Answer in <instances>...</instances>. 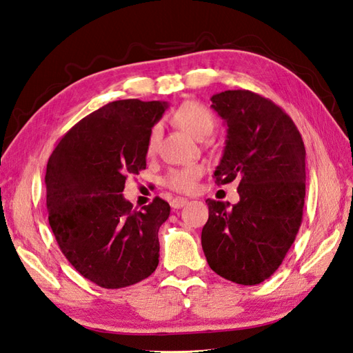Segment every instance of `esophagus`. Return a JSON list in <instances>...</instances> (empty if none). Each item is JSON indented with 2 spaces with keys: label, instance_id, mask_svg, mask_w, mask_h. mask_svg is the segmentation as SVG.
Returning <instances> with one entry per match:
<instances>
[{
  "label": "esophagus",
  "instance_id": "34e87169",
  "mask_svg": "<svg viewBox=\"0 0 353 353\" xmlns=\"http://www.w3.org/2000/svg\"><path fill=\"white\" fill-rule=\"evenodd\" d=\"M187 203H189V199H185V198H175V199L170 201L172 208H175V210L183 208L184 205H187Z\"/></svg>",
  "mask_w": 353,
  "mask_h": 353
}]
</instances>
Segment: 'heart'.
Returning a JSON list of instances; mask_svg holds the SVG:
<instances>
[{
  "mask_svg": "<svg viewBox=\"0 0 353 353\" xmlns=\"http://www.w3.org/2000/svg\"><path fill=\"white\" fill-rule=\"evenodd\" d=\"M178 127H181L185 132H189L196 140H203L213 134L216 128V117L203 104L196 101H187L181 104L172 116ZM161 136V130L159 125H154L150 131L146 142V152L152 155L157 151ZM202 175V169L199 166H185L181 169H172L166 178V184L172 190L189 193L196 187L198 179Z\"/></svg>",
  "mask_w": 353,
  "mask_h": 353,
  "instance_id": "b5f03b06",
  "label": "heart"
}]
</instances>
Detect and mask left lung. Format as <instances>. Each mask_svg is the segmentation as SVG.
Masks as SVG:
<instances>
[{
  "label": "left lung",
  "instance_id": "1",
  "mask_svg": "<svg viewBox=\"0 0 353 353\" xmlns=\"http://www.w3.org/2000/svg\"><path fill=\"white\" fill-rule=\"evenodd\" d=\"M211 107L228 127L216 184L239 179L240 201L207 199L201 243L217 275L241 285L270 278L301 228L305 203V146L283 108L250 90L213 95Z\"/></svg>",
  "mask_w": 353,
  "mask_h": 353
}]
</instances>
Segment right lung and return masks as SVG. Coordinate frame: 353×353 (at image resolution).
Here are the masks:
<instances>
[{
  "mask_svg": "<svg viewBox=\"0 0 353 353\" xmlns=\"http://www.w3.org/2000/svg\"><path fill=\"white\" fill-rule=\"evenodd\" d=\"M168 103L121 99L75 123L46 164V207L66 260L103 288H122L159 265V230L170 207L157 196L142 210L123 198L125 179L146 169V142Z\"/></svg>",
  "mask_w": 353,
  "mask_h": 353,
  "instance_id": "obj_1",
  "label": "right lung"
}]
</instances>
